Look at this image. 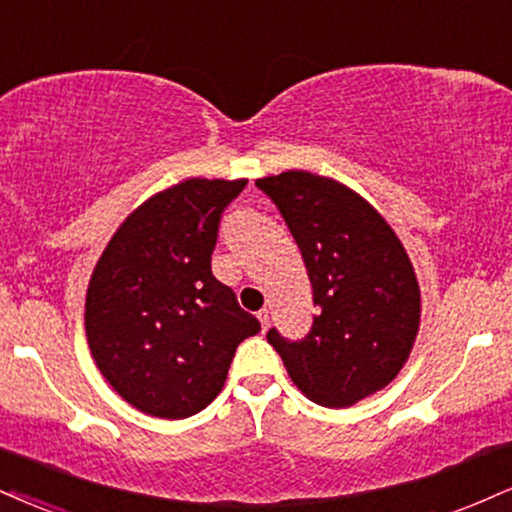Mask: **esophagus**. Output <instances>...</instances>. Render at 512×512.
Returning <instances> with one entry per match:
<instances>
[{"instance_id":"esophagus-1","label":"esophagus","mask_w":512,"mask_h":512,"mask_svg":"<svg viewBox=\"0 0 512 512\" xmlns=\"http://www.w3.org/2000/svg\"><path fill=\"white\" fill-rule=\"evenodd\" d=\"M257 319H260L262 329H264V331H267V326H269V310H267V307H264V310H260V312H257Z\"/></svg>"}]
</instances>
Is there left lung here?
<instances>
[{"label": "left lung", "instance_id": "1", "mask_svg": "<svg viewBox=\"0 0 512 512\" xmlns=\"http://www.w3.org/2000/svg\"><path fill=\"white\" fill-rule=\"evenodd\" d=\"M255 186L279 207L303 252L317 315L310 334L267 341L293 384L326 408H348L389 386L420 329V286L384 217L334 178L283 171Z\"/></svg>", "mask_w": 512, "mask_h": 512}]
</instances>
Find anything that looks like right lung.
Returning a JSON list of instances; mask_svg holds the SVG:
<instances>
[{
  "mask_svg": "<svg viewBox=\"0 0 512 512\" xmlns=\"http://www.w3.org/2000/svg\"><path fill=\"white\" fill-rule=\"evenodd\" d=\"M245 186L188 178L152 195L95 264L85 298L92 360L145 415L183 420L205 410L240 341L260 331L212 274L221 214Z\"/></svg>",
  "mask_w": 512,
  "mask_h": 512,
  "instance_id": "add662e5",
  "label": "right lung"
}]
</instances>
